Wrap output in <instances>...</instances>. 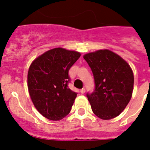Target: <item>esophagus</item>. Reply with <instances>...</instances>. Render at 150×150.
<instances>
[{"instance_id":"1","label":"esophagus","mask_w":150,"mask_h":150,"mask_svg":"<svg viewBox=\"0 0 150 150\" xmlns=\"http://www.w3.org/2000/svg\"><path fill=\"white\" fill-rule=\"evenodd\" d=\"M85 91H86V89H85L84 88H82V89H80V92H81L82 94H84V93H85Z\"/></svg>"}]
</instances>
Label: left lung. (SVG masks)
Segmentation results:
<instances>
[{
  "mask_svg": "<svg viewBox=\"0 0 150 150\" xmlns=\"http://www.w3.org/2000/svg\"><path fill=\"white\" fill-rule=\"evenodd\" d=\"M83 58L95 79V90L86 95L91 110L102 120L116 117L132 98L134 86L132 68L120 55L107 50L86 54Z\"/></svg>",
  "mask_w": 150,
  "mask_h": 150,
  "instance_id": "1",
  "label": "left lung"
}]
</instances>
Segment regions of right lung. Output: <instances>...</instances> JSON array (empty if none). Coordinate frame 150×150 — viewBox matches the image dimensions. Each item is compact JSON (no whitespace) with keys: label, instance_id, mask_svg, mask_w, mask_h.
<instances>
[{"label":"right lung","instance_id":"right-lung-1","mask_svg":"<svg viewBox=\"0 0 150 150\" xmlns=\"http://www.w3.org/2000/svg\"><path fill=\"white\" fill-rule=\"evenodd\" d=\"M80 53L55 48L40 55L31 63L28 73V88L36 109L50 120L65 117L77 93L68 87L69 70Z\"/></svg>","mask_w":150,"mask_h":150}]
</instances>
